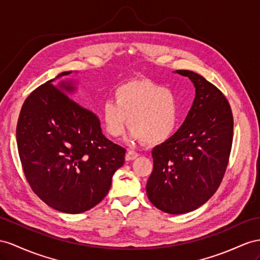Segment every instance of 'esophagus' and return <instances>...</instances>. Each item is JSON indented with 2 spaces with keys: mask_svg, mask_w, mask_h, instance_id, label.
<instances>
[{
  "mask_svg": "<svg viewBox=\"0 0 260 260\" xmlns=\"http://www.w3.org/2000/svg\"><path fill=\"white\" fill-rule=\"evenodd\" d=\"M137 157H138V152H136L135 150H128L127 152H126L125 159L127 161H129V160H134V159H136Z\"/></svg>",
  "mask_w": 260,
  "mask_h": 260,
  "instance_id": "obj_1",
  "label": "esophagus"
}]
</instances>
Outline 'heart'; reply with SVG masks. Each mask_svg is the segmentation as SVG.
<instances>
[{"mask_svg":"<svg viewBox=\"0 0 260 260\" xmlns=\"http://www.w3.org/2000/svg\"><path fill=\"white\" fill-rule=\"evenodd\" d=\"M105 131L113 137L124 134L128 117L132 137L145 144L162 143L174 134L179 108L174 93L152 80H131L114 90L100 110Z\"/></svg>","mask_w":260,"mask_h":260,"instance_id":"obj_1","label":"heart"}]
</instances>
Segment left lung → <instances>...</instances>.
<instances>
[{
    "label": "left lung",
    "instance_id": "obj_1",
    "mask_svg": "<svg viewBox=\"0 0 260 260\" xmlns=\"http://www.w3.org/2000/svg\"><path fill=\"white\" fill-rule=\"evenodd\" d=\"M196 86V99L181 127L152 149L154 168L146 185L149 201L170 214L200 208L215 193L229 165L233 113L214 84L190 70H177Z\"/></svg>",
    "mask_w": 260,
    "mask_h": 260
}]
</instances>
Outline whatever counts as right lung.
<instances>
[{
    "label": "right lung",
    "instance_id": "right-lung-1",
    "mask_svg": "<svg viewBox=\"0 0 260 260\" xmlns=\"http://www.w3.org/2000/svg\"><path fill=\"white\" fill-rule=\"evenodd\" d=\"M54 81L25 100L16 127L18 155L34 193L52 209L77 214L108 194L126 149L102 134L94 113L68 96L75 91L71 82Z\"/></svg>",
    "mask_w": 260,
    "mask_h": 260
}]
</instances>
